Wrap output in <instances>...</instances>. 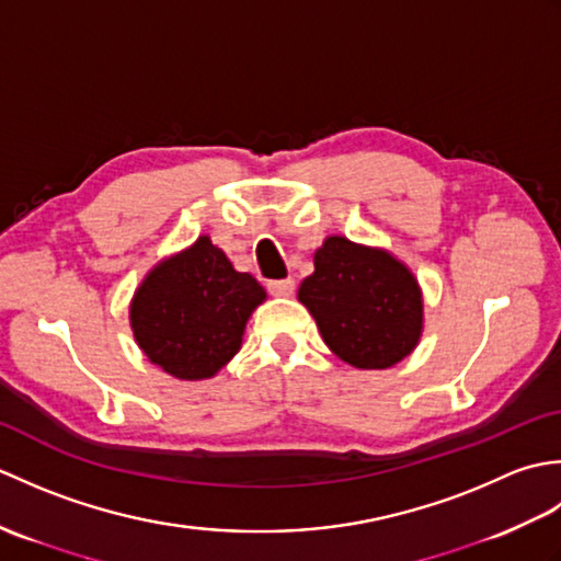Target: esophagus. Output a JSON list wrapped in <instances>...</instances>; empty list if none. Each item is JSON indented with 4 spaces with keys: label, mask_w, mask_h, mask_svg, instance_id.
<instances>
[{
    "label": "esophagus",
    "mask_w": 561,
    "mask_h": 561,
    "mask_svg": "<svg viewBox=\"0 0 561 561\" xmlns=\"http://www.w3.org/2000/svg\"><path fill=\"white\" fill-rule=\"evenodd\" d=\"M267 289L272 296H291L296 289L294 279H274L267 284Z\"/></svg>",
    "instance_id": "34e87169"
}]
</instances>
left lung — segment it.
<instances>
[{
  "mask_svg": "<svg viewBox=\"0 0 561 561\" xmlns=\"http://www.w3.org/2000/svg\"><path fill=\"white\" fill-rule=\"evenodd\" d=\"M299 301L344 364L378 371L410 356L424 332V296L414 272L386 248L328 236L313 255Z\"/></svg>",
  "mask_w": 561,
  "mask_h": 561,
  "instance_id": "obj_1",
  "label": "left lung"
}]
</instances>
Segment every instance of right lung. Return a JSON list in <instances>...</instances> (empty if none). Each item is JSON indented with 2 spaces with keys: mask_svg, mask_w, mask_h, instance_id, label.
I'll return each mask as SVG.
<instances>
[{
  "mask_svg": "<svg viewBox=\"0 0 561 561\" xmlns=\"http://www.w3.org/2000/svg\"><path fill=\"white\" fill-rule=\"evenodd\" d=\"M267 291L233 270L219 245L202 233L193 245L159 260L129 301L137 347L178 380H207L229 364Z\"/></svg>",
  "mask_w": 561,
  "mask_h": 561,
  "instance_id": "obj_1",
  "label": "right lung"
}]
</instances>
